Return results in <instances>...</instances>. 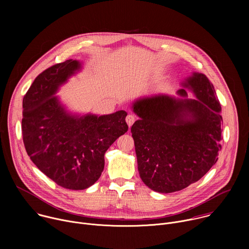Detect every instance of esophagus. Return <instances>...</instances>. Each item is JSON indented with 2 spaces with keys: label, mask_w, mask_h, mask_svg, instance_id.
Listing matches in <instances>:
<instances>
[{
  "label": "esophagus",
  "mask_w": 249,
  "mask_h": 249,
  "mask_svg": "<svg viewBox=\"0 0 249 249\" xmlns=\"http://www.w3.org/2000/svg\"><path fill=\"white\" fill-rule=\"evenodd\" d=\"M136 119H137V117H136L135 115H133V114H128V115H127V117H126V122H127L129 128L133 125V123L136 121Z\"/></svg>",
  "instance_id": "esophagus-1"
}]
</instances>
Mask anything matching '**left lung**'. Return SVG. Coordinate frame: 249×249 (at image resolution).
Here are the masks:
<instances>
[{
	"label": "left lung",
	"instance_id": "obj_1",
	"mask_svg": "<svg viewBox=\"0 0 249 249\" xmlns=\"http://www.w3.org/2000/svg\"><path fill=\"white\" fill-rule=\"evenodd\" d=\"M177 90L180 97L155 94L132 103L140 119L132 128L141 179L160 193L179 191L198 181L222 149V107L214 86L192 73ZM196 99H188L186 89Z\"/></svg>",
	"mask_w": 249,
	"mask_h": 249
}]
</instances>
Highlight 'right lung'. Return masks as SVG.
I'll return each mask as SVG.
<instances>
[{
    "mask_svg": "<svg viewBox=\"0 0 249 249\" xmlns=\"http://www.w3.org/2000/svg\"><path fill=\"white\" fill-rule=\"evenodd\" d=\"M77 60L56 64L36 77L22 100L23 143L32 162L58 185L84 190L104 168V154L128 131L127 112L76 114L55 95L82 70Z\"/></svg>",
    "mask_w": 249,
    "mask_h": 249,
    "instance_id": "obj_1",
    "label": "right lung"
}]
</instances>
